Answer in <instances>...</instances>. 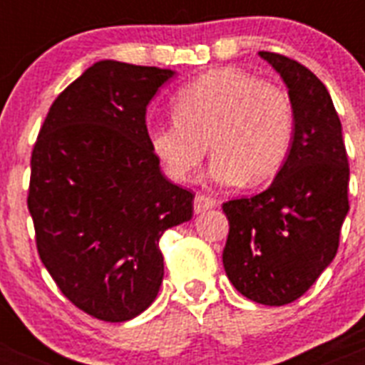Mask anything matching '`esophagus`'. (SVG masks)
<instances>
[{
  "label": "esophagus",
  "instance_id": "obj_1",
  "mask_svg": "<svg viewBox=\"0 0 365 365\" xmlns=\"http://www.w3.org/2000/svg\"><path fill=\"white\" fill-rule=\"evenodd\" d=\"M214 206H217V201H215L214 197L202 195V193H197V195H195V199H193V212H195V214H201V212H205V210H210V208H214Z\"/></svg>",
  "mask_w": 365,
  "mask_h": 365
}]
</instances>
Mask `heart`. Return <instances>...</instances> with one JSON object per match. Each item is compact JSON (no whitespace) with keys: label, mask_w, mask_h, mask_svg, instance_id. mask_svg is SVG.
<instances>
[{"label":"heart","mask_w":365,"mask_h":365,"mask_svg":"<svg viewBox=\"0 0 365 365\" xmlns=\"http://www.w3.org/2000/svg\"><path fill=\"white\" fill-rule=\"evenodd\" d=\"M173 118L150 125L153 153L177 182L214 155L208 175L221 186H259L285 164L294 137V106L282 86L237 67L208 71L173 98Z\"/></svg>","instance_id":"b5f03b06"}]
</instances>
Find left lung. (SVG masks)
<instances>
[{
    "label": "left lung",
    "instance_id": "left-lung-1",
    "mask_svg": "<svg viewBox=\"0 0 365 365\" xmlns=\"http://www.w3.org/2000/svg\"><path fill=\"white\" fill-rule=\"evenodd\" d=\"M259 56L282 74L294 106V137L272 185L222 205L230 230L222 250L228 279L261 305H287L334 259L349 212V163L327 87L278 53Z\"/></svg>",
    "mask_w": 365,
    "mask_h": 365
}]
</instances>
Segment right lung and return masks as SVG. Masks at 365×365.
I'll return each instance as SVG.
<instances>
[{
  "instance_id": "1",
  "label": "right lung",
  "mask_w": 365,
  "mask_h": 365,
  "mask_svg": "<svg viewBox=\"0 0 365 365\" xmlns=\"http://www.w3.org/2000/svg\"><path fill=\"white\" fill-rule=\"evenodd\" d=\"M172 69L102 60L51 106L31 157L27 206L41 263L62 294L104 322L150 307L159 241L190 221L193 195L160 173L146 108Z\"/></svg>"
}]
</instances>
